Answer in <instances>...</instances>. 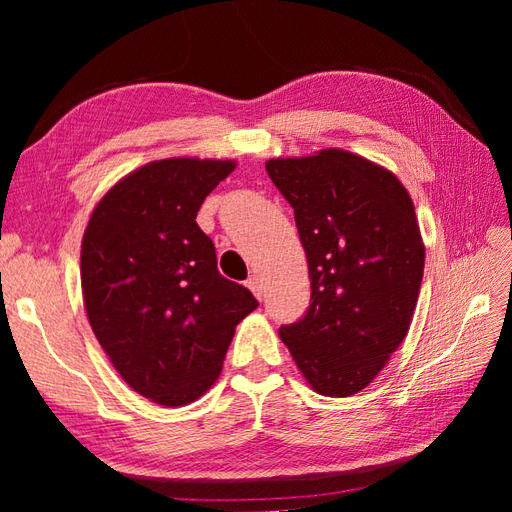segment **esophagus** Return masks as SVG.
Wrapping results in <instances>:
<instances>
[{
    "label": "esophagus",
    "mask_w": 512,
    "mask_h": 512,
    "mask_svg": "<svg viewBox=\"0 0 512 512\" xmlns=\"http://www.w3.org/2000/svg\"><path fill=\"white\" fill-rule=\"evenodd\" d=\"M245 284H247V288H250V290L254 292V297H258V299L262 297V282H260L258 275H252L250 280H247Z\"/></svg>",
    "instance_id": "esophagus-1"
}]
</instances>
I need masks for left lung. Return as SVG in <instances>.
I'll list each match as a JSON object with an SVG mask.
<instances>
[{
	"instance_id": "obj_1",
	"label": "left lung",
	"mask_w": 512,
	"mask_h": 512,
	"mask_svg": "<svg viewBox=\"0 0 512 512\" xmlns=\"http://www.w3.org/2000/svg\"><path fill=\"white\" fill-rule=\"evenodd\" d=\"M267 173L294 209L312 303L282 342L320 395L363 391L408 335L425 245L408 190L344 149L273 158Z\"/></svg>"
}]
</instances>
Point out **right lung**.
Instances as JSON below:
<instances>
[{
	"label": "right lung",
	"mask_w": 512,
	"mask_h": 512,
	"mask_svg": "<svg viewBox=\"0 0 512 512\" xmlns=\"http://www.w3.org/2000/svg\"><path fill=\"white\" fill-rule=\"evenodd\" d=\"M232 160L149 162L108 190L81 245L87 318L117 374L166 408L218 380L237 324L258 307L218 271L196 213Z\"/></svg>",
	"instance_id": "right-lung-1"
}]
</instances>
